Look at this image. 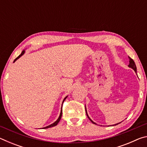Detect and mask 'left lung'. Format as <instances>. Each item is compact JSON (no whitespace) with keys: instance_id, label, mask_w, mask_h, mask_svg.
I'll return each mask as SVG.
<instances>
[{"instance_id":"left-lung-1","label":"left lung","mask_w":147,"mask_h":147,"mask_svg":"<svg viewBox=\"0 0 147 147\" xmlns=\"http://www.w3.org/2000/svg\"><path fill=\"white\" fill-rule=\"evenodd\" d=\"M128 58H129V62H130V63H129V65H128V67H130V68H131L133 69V70H134V71L136 72V73H137V67H136V64H135V62H134V61L132 59H131V58H130V57L128 56ZM85 108H86V115H87V116H88V117L89 118V120H90L91 122H92V123H93V124H96L95 123H94V122H93V121L91 120V119L89 118V117L88 116V113H87V110H86V108L85 107ZM119 123H117V124H113V126H115V125H117V124H119Z\"/></svg>"}]
</instances>
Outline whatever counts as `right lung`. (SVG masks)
<instances>
[{
  "instance_id": "obj_1",
  "label": "right lung",
  "mask_w": 147,
  "mask_h": 147,
  "mask_svg": "<svg viewBox=\"0 0 147 147\" xmlns=\"http://www.w3.org/2000/svg\"><path fill=\"white\" fill-rule=\"evenodd\" d=\"M24 53H25V51H24H24H22V53H21V54H20V55L18 56V57H17V58H16V59H15V60H14V61L13 62H15V61H16V60H17V59H18L19 58H20V57H21V56H23V54H24ZM67 96H66V97H65L64 98V99H63V102H64V100H65V99L67 98ZM61 116H62V107H61V112H60V114H59V117H58V119H57V120L55 121V122H54V123H53V124H51V125H49V126H46V127H44V128H51V127H53V126H56L57 125V124H58V123H59V121H60V119H61Z\"/></svg>"
}]
</instances>
